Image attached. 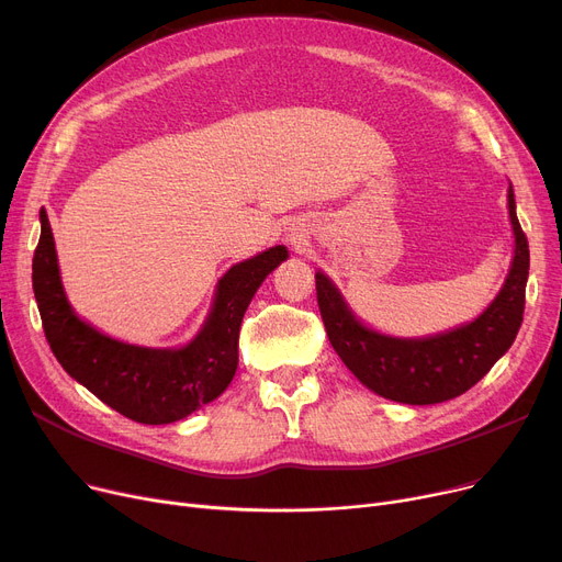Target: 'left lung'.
I'll list each match as a JSON object with an SVG mask.
<instances>
[{
    "label": "left lung",
    "instance_id": "8db88e82",
    "mask_svg": "<svg viewBox=\"0 0 562 562\" xmlns=\"http://www.w3.org/2000/svg\"><path fill=\"white\" fill-rule=\"evenodd\" d=\"M508 212L515 229V259L504 289L469 326L428 339L378 335L350 314L333 282L316 273V301L328 339L344 364L371 392L407 403L432 405L471 390L513 346L524 321L528 280V239L515 214L513 187Z\"/></svg>",
    "mask_w": 562,
    "mask_h": 562
}]
</instances>
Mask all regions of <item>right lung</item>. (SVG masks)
I'll use <instances>...</instances> for the list:
<instances>
[{
    "label": "right lung",
    "instance_id": "right-lung-1",
    "mask_svg": "<svg viewBox=\"0 0 562 562\" xmlns=\"http://www.w3.org/2000/svg\"><path fill=\"white\" fill-rule=\"evenodd\" d=\"M284 259V246H276L232 266L218 282L214 310L202 333L177 350L121 344L75 316L58 280L45 212H41L32 280L47 344L61 367L123 417L157 426L184 419L225 392L239 364L244 314L259 284Z\"/></svg>",
    "mask_w": 562,
    "mask_h": 562
}]
</instances>
